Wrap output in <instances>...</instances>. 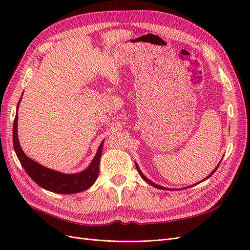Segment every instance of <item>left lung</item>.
I'll return each mask as SVG.
<instances>
[{"label": "left lung", "instance_id": "8db88e82", "mask_svg": "<svg viewBox=\"0 0 250 250\" xmlns=\"http://www.w3.org/2000/svg\"><path fill=\"white\" fill-rule=\"evenodd\" d=\"M220 163H221V161L219 162V164H218V165L216 166V168H215V169L213 170V171H212L211 173H209V174H208V176H207L206 178H204L203 180H201V181H199V182H196V183H195V185L189 186V187H188V188H191V187H194V186H196V185H199V183H201V182L205 181L206 179H208V178H209V177H211V176H212V175H213V174H214V173L216 172V170L218 169V167H219ZM136 168H137V170H138V172H139V174L141 175V177H142V178H143L144 180H145V181H147V182L149 183V185H150V186H152V187H154V188H159V189H164V190H172L171 188H164V187H161V186H159V185H157V183H154V182H153V181H151L150 179H148V178H147V177H146L145 175H144V174H143V172L141 171V169H140L139 165L137 164V162H136ZM185 188V189H186V188ZM177 190H179V189H177Z\"/></svg>", "mask_w": 250, "mask_h": 250}]
</instances>
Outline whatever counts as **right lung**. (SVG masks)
Masks as SVG:
<instances>
[{"label":"right lung","instance_id":"obj_1","mask_svg":"<svg viewBox=\"0 0 250 250\" xmlns=\"http://www.w3.org/2000/svg\"><path fill=\"white\" fill-rule=\"evenodd\" d=\"M21 98L17 104L15 121L14 124H13V145H14V150L17 155V158L19 159L25 171L31 177V179L35 183H37L39 187H42L48 191L62 194H71L84 191L93 186V183L96 181L99 174V163L104 140L99 145L93 160L91 161L89 166L84 169L83 171L68 174L39 164L33 159L29 158L23 152L18 140V108Z\"/></svg>","mask_w":250,"mask_h":250}]
</instances>
